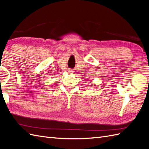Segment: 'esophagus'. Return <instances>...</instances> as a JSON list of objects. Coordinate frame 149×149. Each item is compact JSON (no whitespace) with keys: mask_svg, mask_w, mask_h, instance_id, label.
Wrapping results in <instances>:
<instances>
[{"mask_svg":"<svg viewBox=\"0 0 149 149\" xmlns=\"http://www.w3.org/2000/svg\"><path fill=\"white\" fill-rule=\"evenodd\" d=\"M68 72H69V73H72V72H73L74 71H72V69H69V70H68Z\"/></svg>","mask_w":149,"mask_h":149,"instance_id":"34e87169","label":"esophagus"}]
</instances>
